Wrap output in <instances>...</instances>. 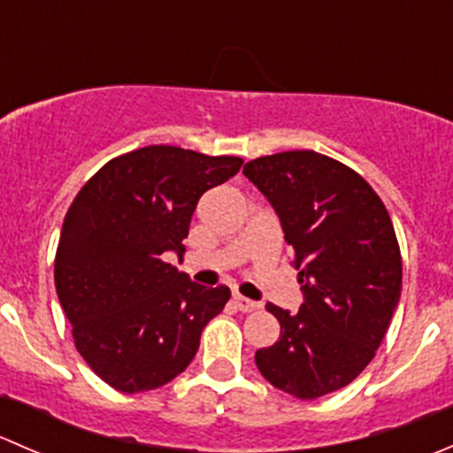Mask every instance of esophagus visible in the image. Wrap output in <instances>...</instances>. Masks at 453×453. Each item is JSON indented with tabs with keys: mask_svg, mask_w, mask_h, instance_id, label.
<instances>
[{
	"mask_svg": "<svg viewBox=\"0 0 453 453\" xmlns=\"http://www.w3.org/2000/svg\"><path fill=\"white\" fill-rule=\"evenodd\" d=\"M232 303H234V309H239V311H243V313L256 311V309L260 307L258 303H254V300H250V298H243V296H239V294L232 298Z\"/></svg>",
	"mask_w": 453,
	"mask_h": 453,
	"instance_id": "34e87169",
	"label": "esophagus"
}]
</instances>
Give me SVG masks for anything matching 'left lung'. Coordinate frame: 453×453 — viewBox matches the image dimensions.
<instances>
[{
	"label": "left lung",
	"mask_w": 453,
	"mask_h": 453,
	"mask_svg": "<svg viewBox=\"0 0 453 453\" xmlns=\"http://www.w3.org/2000/svg\"><path fill=\"white\" fill-rule=\"evenodd\" d=\"M243 175L280 217L304 294L298 313L267 303L280 337L256 366L278 390L318 399L349 386L386 337L403 278L395 226L372 186L328 155H263Z\"/></svg>",
	"instance_id": "1"
}]
</instances>
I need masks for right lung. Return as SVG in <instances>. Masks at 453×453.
I'll return each instance as SVG.
<instances>
[{
	"label": "right lung",
	"instance_id": "obj_1",
	"mask_svg": "<svg viewBox=\"0 0 453 453\" xmlns=\"http://www.w3.org/2000/svg\"><path fill=\"white\" fill-rule=\"evenodd\" d=\"M236 155L153 144L109 159L79 190L54 258L58 303L89 368L120 392L184 372L230 289L190 282L164 254H184L197 201L239 173Z\"/></svg>",
	"mask_w": 453,
	"mask_h": 453
}]
</instances>
